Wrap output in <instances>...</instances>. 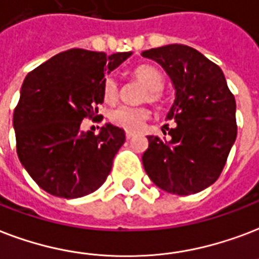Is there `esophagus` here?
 Here are the masks:
<instances>
[{
    "label": "esophagus",
    "mask_w": 259,
    "mask_h": 259,
    "mask_svg": "<svg viewBox=\"0 0 259 259\" xmlns=\"http://www.w3.org/2000/svg\"><path fill=\"white\" fill-rule=\"evenodd\" d=\"M134 137V133H126V138L127 140H130V138H133Z\"/></svg>",
    "instance_id": "obj_1"
}]
</instances>
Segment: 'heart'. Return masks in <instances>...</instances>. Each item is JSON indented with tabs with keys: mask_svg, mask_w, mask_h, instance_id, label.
I'll return each instance as SVG.
<instances>
[{
	"mask_svg": "<svg viewBox=\"0 0 259 259\" xmlns=\"http://www.w3.org/2000/svg\"><path fill=\"white\" fill-rule=\"evenodd\" d=\"M132 77L147 88V91H144L141 96L143 102H149V103L160 102L161 91L164 88V74L161 73L160 69H157L153 65H140L132 72ZM102 94H103V100L106 103H115L119 96V85L114 77L104 78ZM148 116H149V111L145 107L121 106L108 114V121L119 129L134 133L143 127Z\"/></svg>",
	"mask_w": 259,
	"mask_h": 259,
	"instance_id": "1",
	"label": "heart"
}]
</instances>
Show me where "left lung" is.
I'll return each mask as SVG.
<instances>
[{"label":"left lung","instance_id":"obj_1","mask_svg":"<svg viewBox=\"0 0 259 259\" xmlns=\"http://www.w3.org/2000/svg\"><path fill=\"white\" fill-rule=\"evenodd\" d=\"M143 57L160 64L171 78L175 100L167 119L177 122L168 143L148 137L144 168L167 193H198L216 182L235 143L234 95L222 69L193 47L167 45L143 51Z\"/></svg>","mask_w":259,"mask_h":259}]
</instances>
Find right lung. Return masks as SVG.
<instances>
[{
  "label": "right lung",
  "instance_id": "obj_1",
  "mask_svg": "<svg viewBox=\"0 0 259 259\" xmlns=\"http://www.w3.org/2000/svg\"><path fill=\"white\" fill-rule=\"evenodd\" d=\"M132 53L72 49L54 55L25 77L13 114L16 149L36 185L61 198H78L102 186L125 132L107 123L100 133L80 129L85 118L100 121L104 74Z\"/></svg>",
  "mask_w": 259,
  "mask_h": 259
}]
</instances>
